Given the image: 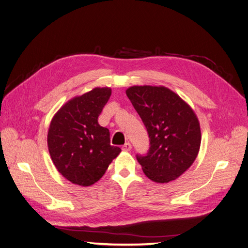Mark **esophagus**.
<instances>
[{"label": "esophagus", "instance_id": "obj_1", "mask_svg": "<svg viewBox=\"0 0 248 248\" xmlns=\"http://www.w3.org/2000/svg\"><path fill=\"white\" fill-rule=\"evenodd\" d=\"M123 151H130L131 150V144L130 142H125V144L122 146Z\"/></svg>", "mask_w": 248, "mask_h": 248}]
</instances>
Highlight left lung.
<instances>
[{
    "instance_id": "1",
    "label": "left lung",
    "mask_w": 248,
    "mask_h": 248,
    "mask_svg": "<svg viewBox=\"0 0 248 248\" xmlns=\"http://www.w3.org/2000/svg\"><path fill=\"white\" fill-rule=\"evenodd\" d=\"M126 95L150 138L147 155H137L142 171L156 183L176 180L191 167L200 151L202 134L196 112L163 86H132Z\"/></svg>"
}]
</instances>
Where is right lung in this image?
Listing matches in <instances>:
<instances>
[{
  "label": "right lung",
  "instance_id": "obj_1",
  "mask_svg": "<svg viewBox=\"0 0 248 248\" xmlns=\"http://www.w3.org/2000/svg\"><path fill=\"white\" fill-rule=\"evenodd\" d=\"M110 94V88H94L67 101L51 119L47 132L51 160L73 184L91 186L121 152L110 145L108 129L98 124Z\"/></svg>",
  "mask_w": 248,
  "mask_h": 248
}]
</instances>
